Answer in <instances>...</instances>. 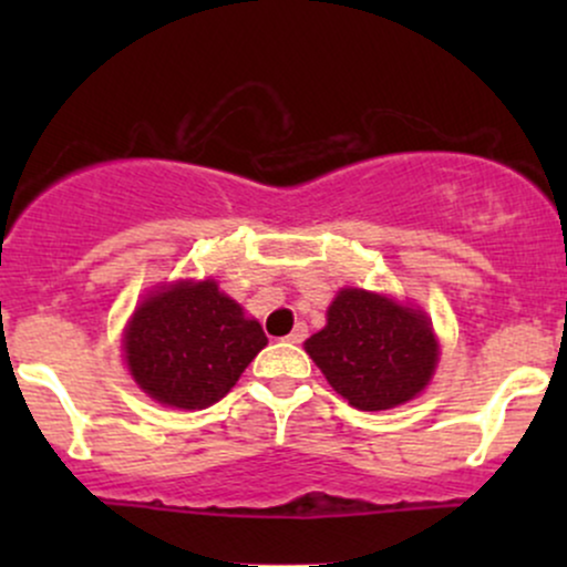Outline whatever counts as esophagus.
Returning a JSON list of instances; mask_svg holds the SVG:
<instances>
[{
    "label": "esophagus",
    "instance_id": "esophagus-1",
    "mask_svg": "<svg viewBox=\"0 0 567 567\" xmlns=\"http://www.w3.org/2000/svg\"><path fill=\"white\" fill-rule=\"evenodd\" d=\"M306 336H309V328H306V322H298L296 328H292V333L288 336L290 343H303Z\"/></svg>",
    "mask_w": 567,
    "mask_h": 567
}]
</instances>
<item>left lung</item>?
Returning <instances> with one entry per match:
<instances>
[{
	"mask_svg": "<svg viewBox=\"0 0 567 567\" xmlns=\"http://www.w3.org/2000/svg\"><path fill=\"white\" fill-rule=\"evenodd\" d=\"M303 347L330 386L360 410L413 400L437 365V341L419 309L351 288L338 292L328 324Z\"/></svg>",
	"mask_w": 567,
	"mask_h": 567,
	"instance_id": "8db88e82",
	"label": "left lung"
}]
</instances>
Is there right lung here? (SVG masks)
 Returning a JSON list of instances; mask_svg holds the SVG:
<instances>
[{
    "instance_id": "add662e5",
    "label": "right lung",
    "mask_w": 567,
    "mask_h": 567,
    "mask_svg": "<svg viewBox=\"0 0 567 567\" xmlns=\"http://www.w3.org/2000/svg\"><path fill=\"white\" fill-rule=\"evenodd\" d=\"M264 347L261 324L245 320L213 279L154 292L135 309L125 336L130 373L143 392L186 410L229 394Z\"/></svg>"
}]
</instances>
